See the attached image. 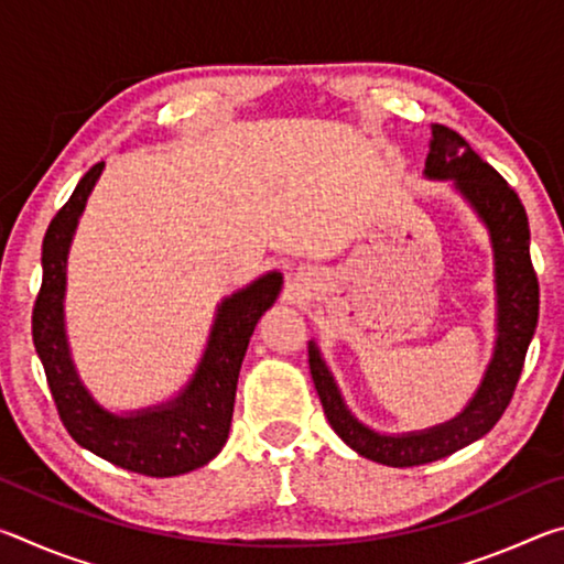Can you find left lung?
<instances>
[{
  "mask_svg": "<svg viewBox=\"0 0 564 564\" xmlns=\"http://www.w3.org/2000/svg\"><path fill=\"white\" fill-rule=\"evenodd\" d=\"M423 176L447 181L490 236L495 265V346L480 386L455 417L425 431L380 433L346 405L316 340H308L311 376L328 423L348 447L390 467L425 465L453 455L492 431L522 373L538 326L540 289L530 261V226L520 198L498 171L475 154L460 133L433 123Z\"/></svg>",
  "mask_w": 564,
  "mask_h": 564,
  "instance_id": "1",
  "label": "left lung"
}]
</instances>
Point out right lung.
<instances>
[{
	"label": "right lung",
	"mask_w": 564,
	"mask_h": 564,
	"mask_svg": "<svg viewBox=\"0 0 564 564\" xmlns=\"http://www.w3.org/2000/svg\"><path fill=\"white\" fill-rule=\"evenodd\" d=\"M101 171L104 164H97L84 174L46 228L42 291L32 316L34 348L62 423L76 443L123 470L149 477L184 475L214 460L228 441L238 370L256 323L279 299L283 273H263L216 305L206 348L176 395L123 413L104 408L76 370L64 316L69 248Z\"/></svg>",
	"instance_id": "obj_1"
}]
</instances>
